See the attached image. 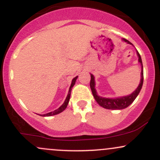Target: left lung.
<instances>
[{
    "mask_svg": "<svg viewBox=\"0 0 160 160\" xmlns=\"http://www.w3.org/2000/svg\"><path fill=\"white\" fill-rule=\"evenodd\" d=\"M124 41L127 42L128 43L130 44H132V43H130L129 41H128L126 39H123ZM137 54L138 56V62L141 64V67H142V71H141V82L139 86H138L136 90L134 91L131 95H127V96L122 97V98H102V97L98 96L97 95L96 91L95 89V80H94V77L92 74H91V80H90V88L92 92L93 96L95 99L98 104L100 106H102V108H106V109H110V110H122L124 108H127L128 106H129L132 102H134L138 95L140 92L141 87L143 85V80H144V74H143V65H142V61H141V58L139 52L137 51Z\"/></svg>",
    "mask_w": 160,
    "mask_h": 160,
    "instance_id": "left-lung-1",
    "label": "left lung"
}]
</instances>
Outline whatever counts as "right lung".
<instances>
[{
	"label": "right lung",
	"mask_w": 160,
	"mask_h": 160,
	"mask_svg": "<svg viewBox=\"0 0 160 160\" xmlns=\"http://www.w3.org/2000/svg\"><path fill=\"white\" fill-rule=\"evenodd\" d=\"M77 78H78V77H76V78H74L72 80V82H71V86H70V89H69V91H68V94L67 98H66L65 102H64L63 104H62L61 107L58 108V109H56V111H52V112H50V113H46V114H43V117H49V116L56 115V114H58V113H61V112L63 111L64 110H65V108H67L68 104V102H69L70 97H71V89H72V87H73V86H74V85L75 84V81H76Z\"/></svg>",
	"instance_id": "add662e5"
}]
</instances>
